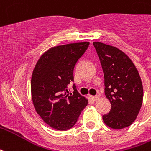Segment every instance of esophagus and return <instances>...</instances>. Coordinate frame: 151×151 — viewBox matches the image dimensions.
<instances>
[{"instance_id":"34e87169","label":"esophagus","mask_w":151,"mask_h":151,"mask_svg":"<svg viewBox=\"0 0 151 151\" xmlns=\"http://www.w3.org/2000/svg\"><path fill=\"white\" fill-rule=\"evenodd\" d=\"M91 99H92L93 101H97V100H98L99 99V96H93V97H91Z\"/></svg>"}]
</instances>
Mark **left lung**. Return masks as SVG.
I'll return each mask as SVG.
<instances>
[{
    "label": "left lung",
    "mask_w": 151,
    "mask_h": 151,
    "mask_svg": "<svg viewBox=\"0 0 151 151\" xmlns=\"http://www.w3.org/2000/svg\"><path fill=\"white\" fill-rule=\"evenodd\" d=\"M105 78V95L110 101V112L102 116L113 129L129 127L135 121L142 104L143 87L133 61L122 51L94 41Z\"/></svg>",
    "instance_id": "8db88e82"
}]
</instances>
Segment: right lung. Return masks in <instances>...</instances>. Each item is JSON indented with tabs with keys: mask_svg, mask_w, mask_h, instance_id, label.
<instances>
[{
	"mask_svg": "<svg viewBox=\"0 0 151 151\" xmlns=\"http://www.w3.org/2000/svg\"><path fill=\"white\" fill-rule=\"evenodd\" d=\"M89 45L79 42L51 48L41 55L33 70L31 79L33 106L42 120L53 129L72 128L88 104L75 85L73 93H69L67 86L73 81L74 66Z\"/></svg>",
	"mask_w": 151,
	"mask_h": 151,
	"instance_id": "obj_1",
	"label": "right lung"
}]
</instances>
